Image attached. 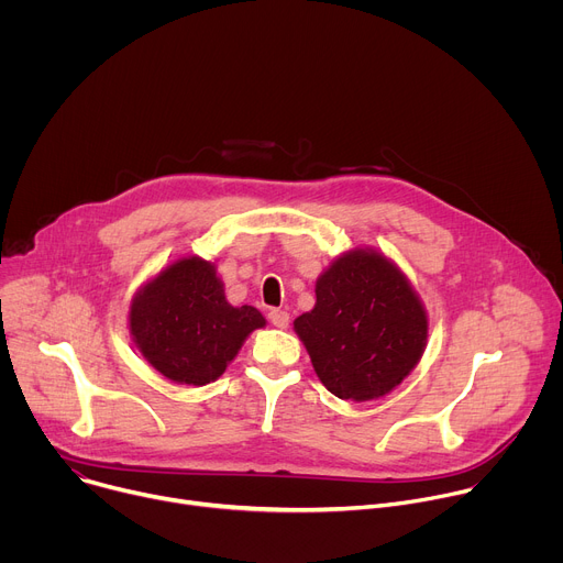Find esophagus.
<instances>
[{"label": "esophagus", "instance_id": "34e87169", "mask_svg": "<svg viewBox=\"0 0 563 563\" xmlns=\"http://www.w3.org/2000/svg\"><path fill=\"white\" fill-rule=\"evenodd\" d=\"M269 323L278 330H285L289 325V313L285 309H272L269 311Z\"/></svg>", "mask_w": 563, "mask_h": 563}]
</instances>
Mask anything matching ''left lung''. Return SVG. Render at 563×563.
<instances>
[{
    "instance_id": "left-lung-1",
    "label": "left lung",
    "mask_w": 563,
    "mask_h": 563,
    "mask_svg": "<svg viewBox=\"0 0 563 563\" xmlns=\"http://www.w3.org/2000/svg\"><path fill=\"white\" fill-rule=\"evenodd\" d=\"M311 365L334 396H385L419 363L426 311L387 258L372 252L341 256L316 283V305L294 320Z\"/></svg>"
}]
</instances>
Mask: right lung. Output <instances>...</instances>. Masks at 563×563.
<instances>
[{"label": "right lung", "instance_id": "right-lung-1", "mask_svg": "<svg viewBox=\"0 0 563 563\" xmlns=\"http://www.w3.org/2000/svg\"><path fill=\"white\" fill-rule=\"evenodd\" d=\"M131 334L163 376L205 385L222 376L245 339L265 325L252 307H231L211 263L183 258L159 272L131 305Z\"/></svg>", "mask_w": 563, "mask_h": 563}]
</instances>
